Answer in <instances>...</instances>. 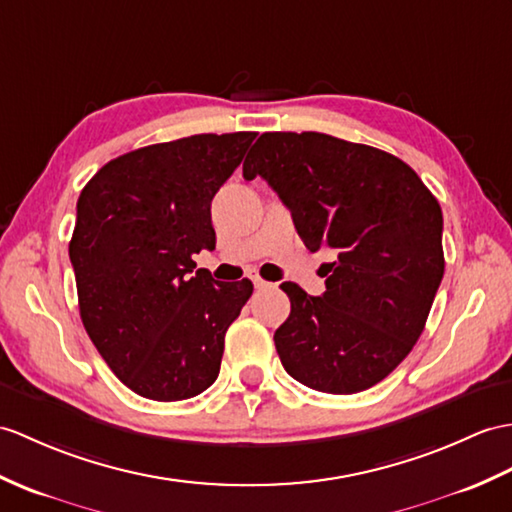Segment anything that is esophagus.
Masks as SVG:
<instances>
[{"mask_svg": "<svg viewBox=\"0 0 512 512\" xmlns=\"http://www.w3.org/2000/svg\"><path fill=\"white\" fill-rule=\"evenodd\" d=\"M251 279H253V283H255V288H257V290H261V288H268V285H270L268 281H264V279H261L259 275H251Z\"/></svg>", "mask_w": 512, "mask_h": 512, "instance_id": "34e87169", "label": "esophagus"}]
</instances>
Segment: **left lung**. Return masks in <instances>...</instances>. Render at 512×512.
I'll return each instance as SVG.
<instances>
[{"instance_id": "left-lung-1", "label": "left lung", "mask_w": 512, "mask_h": 512, "mask_svg": "<svg viewBox=\"0 0 512 512\" xmlns=\"http://www.w3.org/2000/svg\"><path fill=\"white\" fill-rule=\"evenodd\" d=\"M266 178L312 253L331 251L327 290L292 281L275 331L296 382L353 395L382 382L412 351L445 272L443 211L408 163L325 133H264L244 178Z\"/></svg>"}]
</instances>
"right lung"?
Returning <instances> with one entry per match:
<instances>
[{
    "instance_id": "right-lung-1",
    "label": "right lung",
    "mask_w": 512,
    "mask_h": 512,
    "mask_svg": "<svg viewBox=\"0 0 512 512\" xmlns=\"http://www.w3.org/2000/svg\"><path fill=\"white\" fill-rule=\"evenodd\" d=\"M257 133L192 135L126 152L85 185L69 242L80 318L137 395L181 401L220 373L224 334L251 299L192 259L216 248L211 200Z\"/></svg>"
}]
</instances>
